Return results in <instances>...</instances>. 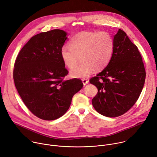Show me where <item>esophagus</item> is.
I'll return each mask as SVG.
<instances>
[{"label": "esophagus", "mask_w": 157, "mask_h": 157, "mask_svg": "<svg viewBox=\"0 0 157 157\" xmlns=\"http://www.w3.org/2000/svg\"><path fill=\"white\" fill-rule=\"evenodd\" d=\"M82 83H83V85L84 86H86L87 83H88V80H87V79H82Z\"/></svg>", "instance_id": "1"}]
</instances>
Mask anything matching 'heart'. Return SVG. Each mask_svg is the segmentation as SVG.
I'll return each instance as SVG.
<instances>
[{
    "label": "heart",
    "mask_w": 157,
    "mask_h": 157,
    "mask_svg": "<svg viewBox=\"0 0 157 157\" xmlns=\"http://www.w3.org/2000/svg\"><path fill=\"white\" fill-rule=\"evenodd\" d=\"M114 50V40L107 32H82L73 36L69 47L61 48L60 55L66 66L72 69L78 63L79 56L82 61L70 71L74 78H86L95 68L100 70L109 62Z\"/></svg>",
    "instance_id": "heart-1"
}]
</instances>
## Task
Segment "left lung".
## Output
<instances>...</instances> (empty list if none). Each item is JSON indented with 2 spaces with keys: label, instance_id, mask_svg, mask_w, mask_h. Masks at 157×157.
I'll list each match as a JSON object with an SVG mask.
<instances>
[{
  "label": "left lung",
  "instance_id": "8db88e82",
  "mask_svg": "<svg viewBox=\"0 0 157 157\" xmlns=\"http://www.w3.org/2000/svg\"><path fill=\"white\" fill-rule=\"evenodd\" d=\"M113 40V53L107 66L89 81L98 89L92 100L94 108L108 117L122 116L135 104L146 76L141 55L125 32L119 29Z\"/></svg>",
  "mask_w": 157,
  "mask_h": 157
}]
</instances>
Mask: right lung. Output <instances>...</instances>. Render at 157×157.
<instances>
[{
	"label": "right lung",
	"instance_id": "right-lung-1",
	"mask_svg": "<svg viewBox=\"0 0 157 157\" xmlns=\"http://www.w3.org/2000/svg\"><path fill=\"white\" fill-rule=\"evenodd\" d=\"M67 35L59 29L38 33L25 44L15 60L13 76L17 90L27 108L43 120L63 116L73 96L83 87L80 79H64L68 71L60 51Z\"/></svg>",
	"mask_w": 157,
	"mask_h": 157
}]
</instances>
